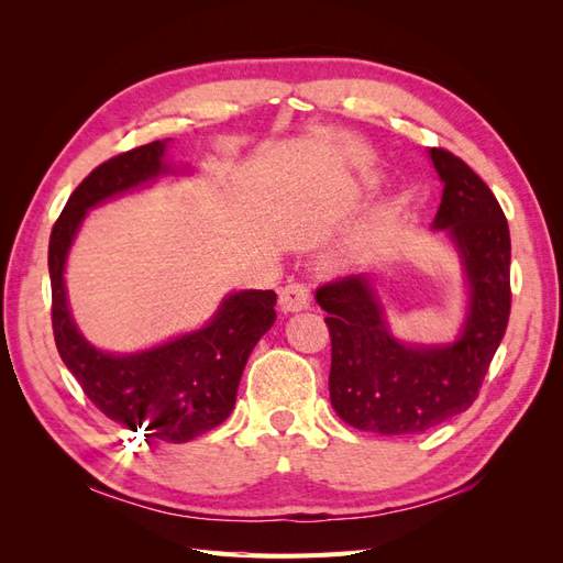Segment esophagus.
I'll return each instance as SVG.
<instances>
[{"label": "esophagus", "mask_w": 563, "mask_h": 563, "mask_svg": "<svg viewBox=\"0 0 563 563\" xmlns=\"http://www.w3.org/2000/svg\"><path fill=\"white\" fill-rule=\"evenodd\" d=\"M282 312H300L310 308V288L302 284H288L279 291Z\"/></svg>", "instance_id": "34e87169"}]
</instances>
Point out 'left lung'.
<instances>
[{
	"label": "left lung",
	"instance_id": "obj_1",
	"mask_svg": "<svg viewBox=\"0 0 563 563\" xmlns=\"http://www.w3.org/2000/svg\"><path fill=\"white\" fill-rule=\"evenodd\" d=\"M430 159L444 183L434 230L453 242L467 282V314L449 345H406L391 333L368 275H350L317 288L329 317V391L347 424L376 434H416L467 411L479 395L507 329L509 228L498 199L449 150Z\"/></svg>",
	"mask_w": 563,
	"mask_h": 563
}]
</instances>
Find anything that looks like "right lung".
<instances>
[{
	"instance_id": "add662e5",
	"label": "right lung",
	"mask_w": 563,
	"mask_h": 563,
	"mask_svg": "<svg viewBox=\"0 0 563 563\" xmlns=\"http://www.w3.org/2000/svg\"><path fill=\"white\" fill-rule=\"evenodd\" d=\"M168 139L122 152L79 183L48 240L51 321L63 364L110 420L143 430L145 441L183 444L218 428L234 408L244 366L255 343L277 319L275 291H236L213 319L143 352L114 354L93 347L67 308L65 261L79 225L100 201L176 174L166 162Z\"/></svg>"
}]
</instances>
